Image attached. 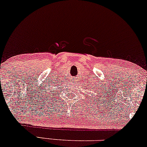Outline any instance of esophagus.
Masks as SVG:
<instances>
[{
    "mask_svg": "<svg viewBox=\"0 0 147 147\" xmlns=\"http://www.w3.org/2000/svg\"><path fill=\"white\" fill-rule=\"evenodd\" d=\"M71 81H72V82L75 83V82H76V81H77V79H75V78H73V79H72L71 80Z\"/></svg>",
    "mask_w": 147,
    "mask_h": 147,
    "instance_id": "obj_1",
    "label": "esophagus"
}]
</instances>
